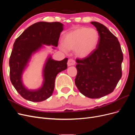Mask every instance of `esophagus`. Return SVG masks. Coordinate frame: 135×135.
Instances as JSON below:
<instances>
[{
    "instance_id": "esophagus-1",
    "label": "esophagus",
    "mask_w": 135,
    "mask_h": 135,
    "mask_svg": "<svg viewBox=\"0 0 135 135\" xmlns=\"http://www.w3.org/2000/svg\"><path fill=\"white\" fill-rule=\"evenodd\" d=\"M75 64V61L73 59H69L68 61V65L69 66H73Z\"/></svg>"
}]
</instances>
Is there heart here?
I'll use <instances>...</instances> for the list:
<instances>
[{
    "label": "heart",
    "instance_id": "b5f03b06",
    "mask_svg": "<svg viewBox=\"0 0 135 135\" xmlns=\"http://www.w3.org/2000/svg\"><path fill=\"white\" fill-rule=\"evenodd\" d=\"M99 34L93 28L78 27L64 36L60 49L63 52L74 50L79 58H85L96 50L99 42Z\"/></svg>",
    "mask_w": 135,
    "mask_h": 135
}]
</instances>
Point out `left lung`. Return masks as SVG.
<instances>
[{
	"instance_id": "left-lung-1",
	"label": "left lung",
	"mask_w": 135,
	"mask_h": 135,
	"mask_svg": "<svg viewBox=\"0 0 135 135\" xmlns=\"http://www.w3.org/2000/svg\"><path fill=\"white\" fill-rule=\"evenodd\" d=\"M99 34L96 50L87 57L76 59L75 83L80 92L91 99L112 93L121 78L123 60L120 43L108 28L99 22H91Z\"/></svg>"
}]
</instances>
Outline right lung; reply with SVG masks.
Masks as SVG:
<instances>
[{"label":"right lung","mask_w":135,"mask_h":135,"mask_svg":"<svg viewBox=\"0 0 135 135\" xmlns=\"http://www.w3.org/2000/svg\"><path fill=\"white\" fill-rule=\"evenodd\" d=\"M63 26L59 22H36L27 28L15 40L9 61L10 79L16 91L28 101L40 102L50 97L54 90L57 75L68 68V58L56 61L49 55L43 66L42 86L37 89H29L23 83L22 74L32 55L43 48L44 45L57 47Z\"/></svg>","instance_id":"add662e5"}]
</instances>
